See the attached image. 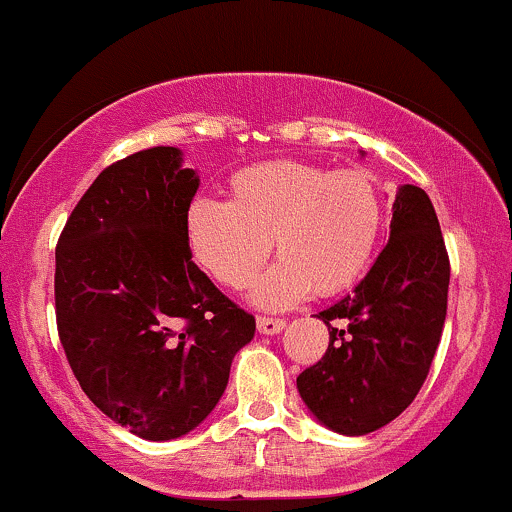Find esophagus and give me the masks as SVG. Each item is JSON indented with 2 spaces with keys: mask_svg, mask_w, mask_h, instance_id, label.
Here are the masks:
<instances>
[{
  "mask_svg": "<svg viewBox=\"0 0 512 512\" xmlns=\"http://www.w3.org/2000/svg\"><path fill=\"white\" fill-rule=\"evenodd\" d=\"M256 326H258V331H261V333H268V336H273V333H280L285 329V321L283 319H273V317H258Z\"/></svg>",
  "mask_w": 512,
  "mask_h": 512,
  "instance_id": "esophagus-1",
  "label": "esophagus"
}]
</instances>
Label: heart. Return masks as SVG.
<instances>
[{
	"mask_svg": "<svg viewBox=\"0 0 512 512\" xmlns=\"http://www.w3.org/2000/svg\"><path fill=\"white\" fill-rule=\"evenodd\" d=\"M227 191L229 203L193 200L186 239L195 263L229 290L254 283L273 244L280 261L254 287L258 307L285 309L312 292L338 295L370 268L384 200L365 169L278 159L239 169Z\"/></svg>",
	"mask_w": 512,
	"mask_h": 512,
	"instance_id": "heart-1",
	"label": "heart"
}]
</instances>
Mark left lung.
<instances>
[{
	"instance_id": "1",
	"label": "left lung",
	"mask_w": 512,
	"mask_h": 512,
	"mask_svg": "<svg viewBox=\"0 0 512 512\" xmlns=\"http://www.w3.org/2000/svg\"><path fill=\"white\" fill-rule=\"evenodd\" d=\"M389 241L358 287L319 312L329 348L297 377L326 428L365 435L387 426L426 382L447 314L450 256L428 193L401 186ZM333 320L347 324L343 330Z\"/></svg>"
}]
</instances>
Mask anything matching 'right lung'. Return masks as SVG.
<instances>
[{
    "label": "right lung",
    "instance_id": "1",
    "mask_svg": "<svg viewBox=\"0 0 512 512\" xmlns=\"http://www.w3.org/2000/svg\"><path fill=\"white\" fill-rule=\"evenodd\" d=\"M200 179L181 149L106 166L55 249V319L84 394L145 440L193 430L225 394L256 319L193 263L186 212Z\"/></svg>",
    "mask_w": 512,
    "mask_h": 512
}]
</instances>
